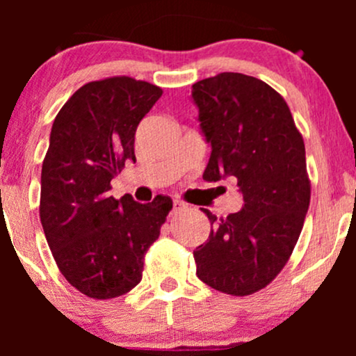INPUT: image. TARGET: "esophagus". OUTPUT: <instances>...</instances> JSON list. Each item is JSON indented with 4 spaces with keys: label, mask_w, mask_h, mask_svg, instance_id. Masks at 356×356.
<instances>
[{
    "label": "esophagus",
    "mask_w": 356,
    "mask_h": 356,
    "mask_svg": "<svg viewBox=\"0 0 356 356\" xmlns=\"http://www.w3.org/2000/svg\"><path fill=\"white\" fill-rule=\"evenodd\" d=\"M184 209H187V204L182 202V201H177V199H175V201H174V207H172V212H170V214L175 216V214H179V212H182Z\"/></svg>",
    "instance_id": "1"
}]
</instances>
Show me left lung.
I'll use <instances>...</instances> for the list:
<instances>
[{
  "label": "left lung",
  "mask_w": 356,
  "mask_h": 356,
  "mask_svg": "<svg viewBox=\"0 0 356 356\" xmlns=\"http://www.w3.org/2000/svg\"><path fill=\"white\" fill-rule=\"evenodd\" d=\"M212 147L202 177H236L244 206L211 220L195 248V275L211 288L248 296L266 288L295 249L312 197L305 142L283 97L263 80L224 72L192 85Z\"/></svg>",
  "instance_id": "1"
}]
</instances>
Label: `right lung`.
Returning <instances> with one entry per match:
<instances>
[{
  "instance_id": "right-lung-1",
  "label": "right lung",
  "mask_w": 356,
  "mask_h": 356,
  "mask_svg": "<svg viewBox=\"0 0 356 356\" xmlns=\"http://www.w3.org/2000/svg\"><path fill=\"white\" fill-rule=\"evenodd\" d=\"M162 88L132 76L80 87L53 122L42 167L40 219L56 266L93 300L129 293L142 280L147 249L161 234L172 199H115L110 181L136 161V130Z\"/></svg>"
}]
</instances>
